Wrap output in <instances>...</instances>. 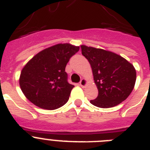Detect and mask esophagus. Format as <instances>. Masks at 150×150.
I'll return each instance as SVG.
<instances>
[{
	"mask_svg": "<svg viewBox=\"0 0 150 150\" xmlns=\"http://www.w3.org/2000/svg\"><path fill=\"white\" fill-rule=\"evenodd\" d=\"M87 84V80L86 79H82L81 81L79 82V85H80V86L82 87H85L86 86Z\"/></svg>",
	"mask_w": 150,
	"mask_h": 150,
	"instance_id": "obj_1",
	"label": "esophagus"
}]
</instances>
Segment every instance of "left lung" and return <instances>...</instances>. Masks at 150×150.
I'll list each match as a JSON object with an SVG mask.
<instances>
[{
    "mask_svg": "<svg viewBox=\"0 0 150 150\" xmlns=\"http://www.w3.org/2000/svg\"><path fill=\"white\" fill-rule=\"evenodd\" d=\"M82 54L88 59L93 73L98 95L90 103L98 107L110 108L129 96L136 82L133 64L110 51L81 46Z\"/></svg>",
    "mask_w": 150,
    "mask_h": 150,
    "instance_id": "1",
    "label": "left lung"
}]
</instances>
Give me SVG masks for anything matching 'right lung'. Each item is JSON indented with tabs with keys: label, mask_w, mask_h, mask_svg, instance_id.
Masks as SVG:
<instances>
[{
	"label": "right lung",
	"mask_w": 150,
	"mask_h": 150,
	"mask_svg": "<svg viewBox=\"0 0 150 150\" xmlns=\"http://www.w3.org/2000/svg\"><path fill=\"white\" fill-rule=\"evenodd\" d=\"M79 46L59 43L42 50L22 68L19 86L25 96L42 109L55 110L66 104L74 85L67 82L65 67Z\"/></svg>",
	"instance_id": "1"
}]
</instances>
